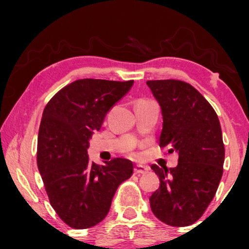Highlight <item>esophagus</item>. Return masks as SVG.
Masks as SVG:
<instances>
[{"label": "esophagus", "instance_id": "esophagus-1", "mask_svg": "<svg viewBox=\"0 0 249 249\" xmlns=\"http://www.w3.org/2000/svg\"><path fill=\"white\" fill-rule=\"evenodd\" d=\"M148 171V167L147 166H142V165H137L136 167H134V174H145L147 173Z\"/></svg>", "mask_w": 249, "mask_h": 249}]
</instances>
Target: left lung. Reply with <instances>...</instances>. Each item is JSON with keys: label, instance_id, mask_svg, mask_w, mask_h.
I'll return each instance as SVG.
<instances>
[{"label": "left lung", "instance_id": "obj_1", "mask_svg": "<svg viewBox=\"0 0 249 249\" xmlns=\"http://www.w3.org/2000/svg\"><path fill=\"white\" fill-rule=\"evenodd\" d=\"M162 113L160 147L178 152L176 167L151 168L160 187L150 196L151 210L174 227L192 225L211 204L224 172L225 146L218 115L205 97L186 82L147 81Z\"/></svg>", "mask_w": 249, "mask_h": 249}]
</instances>
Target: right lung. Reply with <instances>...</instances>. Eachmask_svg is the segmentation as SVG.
<instances>
[{
	"label": "right lung",
	"instance_id": "add662e5",
	"mask_svg": "<svg viewBox=\"0 0 249 249\" xmlns=\"http://www.w3.org/2000/svg\"><path fill=\"white\" fill-rule=\"evenodd\" d=\"M133 81L78 79L45 105L37 142V166L50 205L75 230H84L107 215L117 188L133 173L132 161L113 158L90 162L89 139L105 115L132 87Z\"/></svg>",
	"mask_w": 249,
	"mask_h": 249
}]
</instances>
